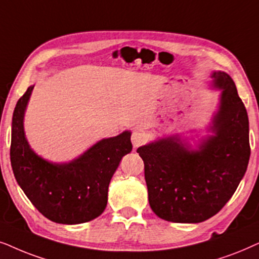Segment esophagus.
<instances>
[{"mask_svg":"<svg viewBox=\"0 0 259 259\" xmlns=\"http://www.w3.org/2000/svg\"><path fill=\"white\" fill-rule=\"evenodd\" d=\"M132 142H133V146L135 148L142 146V144L146 142V135H144V133L134 132L132 135Z\"/></svg>","mask_w":259,"mask_h":259,"instance_id":"esophagus-1","label":"esophagus"}]
</instances>
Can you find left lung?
<instances>
[{"label": "left lung", "mask_w": 259, "mask_h": 259, "mask_svg": "<svg viewBox=\"0 0 259 259\" xmlns=\"http://www.w3.org/2000/svg\"><path fill=\"white\" fill-rule=\"evenodd\" d=\"M219 102L196 148L180 135L158 137L137 153L144 162L148 199L158 218L196 224L217 214L242 181L250 158L249 117L226 72L213 71Z\"/></svg>", "instance_id": "left-lung-1"}]
</instances>
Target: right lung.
<instances>
[{
    "instance_id": "obj_1",
    "label": "right lung",
    "mask_w": 259,
    "mask_h": 259,
    "mask_svg": "<svg viewBox=\"0 0 259 259\" xmlns=\"http://www.w3.org/2000/svg\"><path fill=\"white\" fill-rule=\"evenodd\" d=\"M34 85L19 99L13 113L10 162L17 184L41 214L58 224L75 225L104 212L112 175L133 150L132 132L102 139L68 162H52L30 148L25 113Z\"/></svg>"
}]
</instances>
